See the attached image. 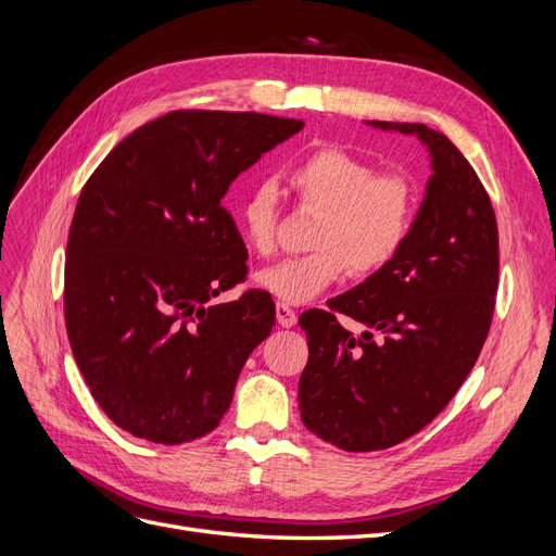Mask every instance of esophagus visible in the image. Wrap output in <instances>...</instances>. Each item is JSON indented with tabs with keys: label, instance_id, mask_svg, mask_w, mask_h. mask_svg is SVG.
<instances>
[{
	"label": "esophagus",
	"instance_id": "obj_1",
	"mask_svg": "<svg viewBox=\"0 0 556 556\" xmlns=\"http://www.w3.org/2000/svg\"><path fill=\"white\" fill-rule=\"evenodd\" d=\"M276 319H278L280 327L290 329L296 324V313L287 303H276Z\"/></svg>",
	"mask_w": 556,
	"mask_h": 556
}]
</instances>
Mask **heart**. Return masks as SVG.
Returning <instances> with one entry per match:
<instances>
[{"label":"heart","instance_id":"1","mask_svg":"<svg viewBox=\"0 0 556 556\" xmlns=\"http://www.w3.org/2000/svg\"><path fill=\"white\" fill-rule=\"evenodd\" d=\"M299 208L317 212L311 253L278 262L255 276L264 292L305 303L348 276H372L405 245L416 214L412 181L338 144L317 147L285 172ZM237 218L248 248L271 257L278 248V204L271 184H255L239 202Z\"/></svg>","mask_w":556,"mask_h":556}]
</instances>
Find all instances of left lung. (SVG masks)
<instances>
[{"mask_svg": "<svg viewBox=\"0 0 556 556\" xmlns=\"http://www.w3.org/2000/svg\"><path fill=\"white\" fill-rule=\"evenodd\" d=\"M368 124L416 136L434 175L397 257L329 299V311L299 317L308 336L301 420L352 453L405 442L448 405L483 350L500 285L494 208L460 149L426 124ZM338 314L367 331L354 337Z\"/></svg>", "mask_w": 556, "mask_h": 556, "instance_id": "left-lung-1", "label": "left lung"}]
</instances>
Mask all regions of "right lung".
<instances>
[{
  "label": "right lung",
  "mask_w": 556,
  "mask_h": 556,
  "mask_svg": "<svg viewBox=\"0 0 556 556\" xmlns=\"http://www.w3.org/2000/svg\"><path fill=\"white\" fill-rule=\"evenodd\" d=\"M301 119L175 110L132 130L80 190L66 243L64 317L75 363L112 424L175 446L212 432L245 358L271 333L264 290L223 198Z\"/></svg>",
  "instance_id": "obj_1"
}]
</instances>
